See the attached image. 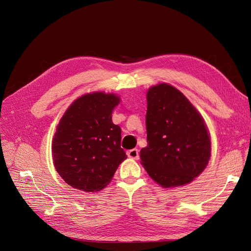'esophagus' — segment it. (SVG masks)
Masks as SVG:
<instances>
[{"label": "esophagus", "instance_id": "obj_1", "mask_svg": "<svg viewBox=\"0 0 251 251\" xmlns=\"http://www.w3.org/2000/svg\"><path fill=\"white\" fill-rule=\"evenodd\" d=\"M127 156L132 159H138L139 158V151L137 149H133L127 151Z\"/></svg>", "mask_w": 251, "mask_h": 251}]
</instances>
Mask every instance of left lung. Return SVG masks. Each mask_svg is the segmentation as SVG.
<instances>
[{"mask_svg":"<svg viewBox=\"0 0 251 251\" xmlns=\"http://www.w3.org/2000/svg\"><path fill=\"white\" fill-rule=\"evenodd\" d=\"M148 146L140 151L149 176L164 188L192 182L206 168L210 138L201 114L169 83L149 89Z\"/></svg>","mask_w":251,"mask_h":251,"instance_id":"left-lung-1","label":"left lung"}]
</instances>
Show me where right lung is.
<instances>
[{"mask_svg": "<svg viewBox=\"0 0 251 251\" xmlns=\"http://www.w3.org/2000/svg\"><path fill=\"white\" fill-rule=\"evenodd\" d=\"M119 102L120 98L112 93L82 95L59 120L52 140V157L67 184L83 192L100 191L126 159L120 147L121 128L112 121Z\"/></svg>", "mask_w": 251, "mask_h": 251, "instance_id": "add662e5", "label": "right lung"}]
</instances>
